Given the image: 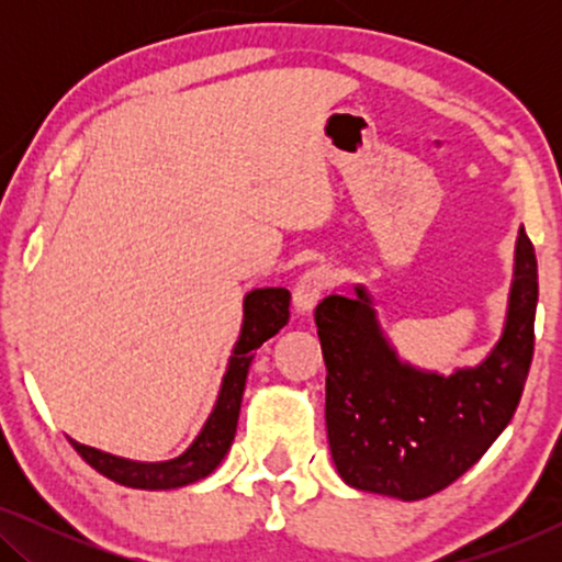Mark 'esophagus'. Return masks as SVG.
I'll use <instances>...</instances> for the list:
<instances>
[{
  "mask_svg": "<svg viewBox=\"0 0 562 562\" xmlns=\"http://www.w3.org/2000/svg\"><path fill=\"white\" fill-rule=\"evenodd\" d=\"M335 286V271L327 266H314L299 276L294 286V306L299 312H310L329 289Z\"/></svg>",
  "mask_w": 562,
  "mask_h": 562,
  "instance_id": "esophagus-1",
  "label": "esophagus"
}]
</instances>
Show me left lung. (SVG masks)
I'll use <instances>...</instances> for the list:
<instances>
[{
	"instance_id": "1",
	"label": "left lung",
	"mask_w": 562,
	"mask_h": 562,
	"mask_svg": "<svg viewBox=\"0 0 562 562\" xmlns=\"http://www.w3.org/2000/svg\"><path fill=\"white\" fill-rule=\"evenodd\" d=\"M537 258L525 227L509 317L494 352L450 379L398 363L363 289L325 296L314 322L327 366V440L352 488L417 502L479 463L517 412L535 352Z\"/></svg>"
}]
</instances>
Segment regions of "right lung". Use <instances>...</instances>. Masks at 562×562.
Wrapping results in <instances>:
<instances>
[{
    "instance_id": "obj_1",
    "label": "right lung",
    "mask_w": 562,
    "mask_h": 562,
    "mask_svg": "<svg viewBox=\"0 0 562 562\" xmlns=\"http://www.w3.org/2000/svg\"><path fill=\"white\" fill-rule=\"evenodd\" d=\"M289 302L291 294L286 289H256L245 296L243 333L235 345L233 358H229L217 406L206 419L202 435L181 458L168 460V463H133V460L106 456L102 450L87 448V445L71 440L74 450L94 471L130 488H179L210 475L222 463V458L227 456L229 445L235 440L245 379H248V368L252 363V356H256V348H260L268 337H273L286 325Z\"/></svg>"
}]
</instances>
